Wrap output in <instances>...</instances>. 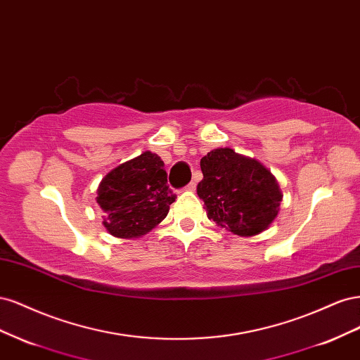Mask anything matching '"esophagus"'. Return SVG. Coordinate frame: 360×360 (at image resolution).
Masks as SVG:
<instances>
[{"label":"esophagus","instance_id":"1","mask_svg":"<svg viewBox=\"0 0 360 360\" xmlns=\"http://www.w3.org/2000/svg\"><path fill=\"white\" fill-rule=\"evenodd\" d=\"M195 188H197V181H191L189 184H188V186L186 188H184V189H186V191H195Z\"/></svg>","mask_w":360,"mask_h":360}]
</instances>
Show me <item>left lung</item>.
<instances>
[{
    "label": "left lung",
    "instance_id": "obj_1",
    "mask_svg": "<svg viewBox=\"0 0 360 360\" xmlns=\"http://www.w3.org/2000/svg\"><path fill=\"white\" fill-rule=\"evenodd\" d=\"M198 197L207 217L237 236L263 233L278 216L282 193L276 179L255 159L214 148L201 162Z\"/></svg>",
    "mask_w": 360,
    "mask_h": 360
}]
</instances>
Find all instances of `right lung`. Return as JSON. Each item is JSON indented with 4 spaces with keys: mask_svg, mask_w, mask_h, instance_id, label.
<instances>
[{
    "mask_svg": "<svg viewBox=\"0 0 360 360\" xmlns=\"http://www.w3.org/2000/svg\"><path fill=\"white\" fill-rule=\"evenodd\" d=\"M163 160L144 151L110 171L97 189L106 231L120 237H141L165 219L176 193L168 186Z\"/></svg>",
    "mask_w": 360,
    "mask_h": 360,
    "instance_id": "add662e5",
    "label": "right lung"
}]
</instances>
